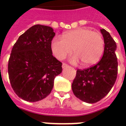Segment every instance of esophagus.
Returning <instances> with one entry per match:
<instances>
[{
    "instance_id": "1",
    "label": "esophagus",
    "mask_w": 126,
    "mask_h": 126,
    "mask_svg": "<svg viewBox=\"0 0 126 126\" xmlns=\"http://www.w3.org/2000/svg\"><path fill=\"white\" fill-rule=\"evenodd\" d=\"M67 67H68V65L66 64V63H63V65H62V67H63V69H65Z\"/></svg>"
}]
</instances>
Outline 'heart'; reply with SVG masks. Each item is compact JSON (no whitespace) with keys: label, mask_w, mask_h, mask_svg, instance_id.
<instances>
[{"label":"heart","mask_w":126,"mask_h":126,"mask_svg":"<svg viewBox=\"0 0 126 126\" xmlns=\"http://www.w3.org/2000/svg\"><path fill=\"white\" fill-rule=\"evenodd\" d=\"M63 38L55 36L51 43L53 54L58 59H65L73 51L72 63L80 60L84 66L94 65L101 56L104 49V40L99 32H93L87 28H79L63 33Z\"/></svg>","instance_id":"1"}]
</instances>
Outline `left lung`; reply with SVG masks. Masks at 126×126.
<instances>
[{
  "label": "left lung",
  "instance_id": "left-lung-1",
  "mask_svg": "<svg viewBox=\"0 0 126 126\" xmlns=\"http://www.w3.org/2000/svg\"><path fill=\"white\" fill-rule=\"evenodd\" d=\"M100 31L105 43L101 59L90 68L78 69L72 84L75 95L88 103H96L107 95L117 78L118 61L115 53L116 44L105 29Z\"/></svg>",
  "mask_w": 126,
  "mask_h": 126
}]
</instances>
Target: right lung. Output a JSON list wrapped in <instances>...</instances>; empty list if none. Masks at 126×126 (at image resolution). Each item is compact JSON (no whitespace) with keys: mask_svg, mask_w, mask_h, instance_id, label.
<instances>
[{"mask_svg":"<svg viewBox=\"0 0 126 126\" xmlns=\"http://www.w3.org/2000/svg\"><path fill=\"white\" fill-rule=\"evenodd\" d=\"M55 35L49 26L35 25L21 35L8 61L9 79L19 97L36 102L46 97L54 79L62 72V63L52 55L51 40Z\"/></svg>","mask_w":126,"mask_h":126,"instance_id":"add662e5","label":"right lung"}]
</instances>
